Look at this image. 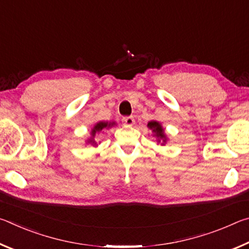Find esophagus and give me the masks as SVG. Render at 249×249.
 Wrapping results in <instances>:
<instances>
[{
	"mask_svg": "<svg viewBox=\"0 0 249 249\" xmlns=\"http://www.w3.org/2000/svg\"><path fill=\"white\" fill-rule=\"evenodd\" d=\"M122 121H123L124 124L127 125V126H132L135 123V120H134L133 116H125V117H123V120H122Z\"/></svg>",
	"mask_w": 249,
	"mask_h": 249,
	"instance_id": "1",
	"label": "esophagus"
}]
</instances>
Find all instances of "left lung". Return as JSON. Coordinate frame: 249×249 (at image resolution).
Here are the masks:
<instances>
[{
  "instance_id": "1",
  "label": "left lung",
  "mask_w": 249,
  "mask_h": 249,
  "mask_svg": "<svg viewBox=\"0 0 249 249\" xmlns=\"http://www.w3.org/2000/svg\"><path fill=\"white\" fill-rule=\"evenodd\" d=\"M147 126H148L150 129H153V132L156 133L155 136H157L159 138H162L163 142H166V137H165V134H163V129L161 127V125H160L158 122H155V121L149 122L148 125H147Z\"/></svg>"
}]
</instances>
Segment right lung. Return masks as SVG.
<instances>
[{
	"label": "right lung",
	"instance_id": "1",
	"mask_svg": "<svg viewBox=\"0 0 249 249\" xmlns=\"http://www.w3.org/2000/svg\"><path fill=\"white\" fill-rule=\"evenodd\" d=\"M113 125H114V123H109L108 124V123H105V122H100V123L96 124L93 127V129H92V136H94L96 132H100V130H102L105 127H111V126H113ZM90 142H92V144H95L93 140H91Z\"/></svg>",
	"mask_w": 249,
	"mask_h": 249
}]
</instances>
